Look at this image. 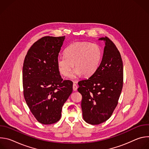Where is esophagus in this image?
<instances>
[{
  "label": "esophagus",
  "instance_id": "34e87169",
  "mask_svg": "<svg viewBox=\"0 0 149 149\" xmlns=\"http://www.w3.org/2000/svg\"><path fill=\"white\" fill-rule=\"evenodd\" d=\"M77 82V81H74V84H73V90L75 91H76L77 90V88H78V87H77V84H76Z\"/></svg>",
  "mask_w": 149,
  "mask_h": 149
}]
</instances>
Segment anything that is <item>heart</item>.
Segmentation results:
<instances>
[{
	"instance_id": "b5f03b06",
	"label": "heart",
	"mask_w": 149,
	"mask_h": 149,
	"mask_svg": "<svg viewBox=\"0 0 149 149\" xmlns=\"http://www.w3.org/2000/svg\"><path fill=\"white\" fill-rule=\"evenodd\" d=\"M101 58L100 47L89 42H75L65 50V55L58 56L57 67L63 76H68L72 68L74 70L71 77L82 74L90 77L97 70Z\"/></svg>"
}]
</instances>
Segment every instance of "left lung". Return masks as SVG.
Returning a JSON list of instances; mask_svg holds the SVG:
<instances>
[{"mask_svg": "<svg viewBox=\"0 0 149 149\" xmlns=\"http://www.w3.org/2000/svg\"><path fill=\"white\" fill-rule=\"evenodd\" d=\"M102 61L95 72L78 82L84 120L92 125L107 121L117 107L123 84V64L116 46L107 36Z\"/></svg>", "mask_w": 149, "mask_h": 149, "instance_id": "8db88e82", "label": "left lung"}]
</instances>
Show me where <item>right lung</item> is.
I'll return each instance as SVG.
<instances>
[{
    "instance_id": "add662e5",
    "label": "right lung",
    "mask_w": 149,
    "mask_h": 149,
    "mask_svg": "<svg viewBox=\"0 0 149 149\" xmlns=\"http://www.w3.org/2000/svg\"><path fill=\"white\" fill-rule=\"evenodd\" d=\"M65 36H45L32 45L25 56L22 79L26 102L41 124L56 123L63 105L72 92L73 82L61 78L57 58Z\"/></svg>"
}]
</instances>
